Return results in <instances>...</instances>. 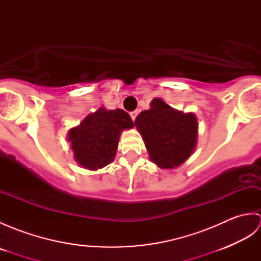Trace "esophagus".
I'll list each match as a JSON object with an SVG mask.
<instances>
[{"instance_id": "34e87169", "label": "esophagus", "mask_w": 261, "mask_h": 261, "mask_svg": "<svg viewBox=\"0 0 261 261\" xmlns=\"http://www.w3.org/2000/svg\"><path fill=\"white\" fill-rule=\"evenodd\" d=\"M137 115H138V112H137V111H134V112H131V113H130L131 119H132V121H134V122H135V120H136V118H137Z\"/></svg>"}]
</instances>
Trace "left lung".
Segmentation results:
<instances>
[{
  "label": "left lung",
  "instance_id": "obj_1",
  "mask_svg": "<svg viewBox=\"0 0 261 261\" xmlns=\"http://www.w3.org/2000/svg\"><path fill=\"white\" fill-rule=\"evenodd\" d=\"M135 125L145 141L149 159L160 169L178 167L196 148V115L171 108L159 97L137 116Z\"/></svg>",
  "mask_w": 261,
  "mask_h": 261
}]
</instances>
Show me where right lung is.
Masks as SVG:
<instances>
[{
	"label": "right lung",
	"instance_id": "add662e5",
	"mask_svg": "<svg viewBox=\"0 0 261 261\" xmlns=\"http://www.w3.org/2000/svg\"><path fill=\"white\" fill-rule=\"evenodd\" d=\"M132 127L130 115L121 109L101 107L86 115L67 135L75 162L88 170L102 169L114 160L121 132Z\"/></svg>",
	"mask_w": 261,
	"mask_h": 261
}]
</instances>
